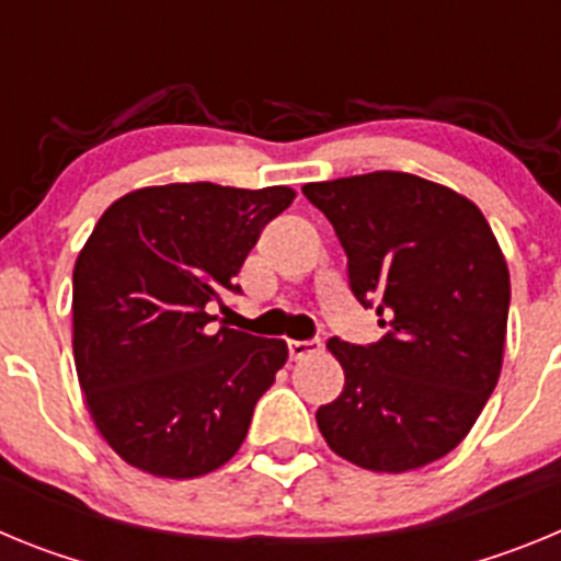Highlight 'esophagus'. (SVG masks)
<instances>
[{
  "mask_svg": "<svg viewBox=\"0 0 561 561\" xmlns=\"http://www.w3.org/2000/svg\"><path fill=\"white\" fill-rule=\"evenodd\" d=\"M320 348H323V342L320 340H289L291 359H306V356L317 354Z\"/></svg>",
  "mask_w": 561,
  "mask_h": 561,
  "instance_id": "1",
  "label": "esophagus"
}]
</instances>
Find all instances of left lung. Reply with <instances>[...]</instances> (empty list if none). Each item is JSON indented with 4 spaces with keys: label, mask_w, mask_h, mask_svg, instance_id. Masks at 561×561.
Wrapping results in <instances>:
<instances>
[{
    "label": "left lung",
    "mask_w": 561,
    "mask_h": 561,
    "mask_svg": "<svg viewBox=\"0 0 561 561\" xmlns=\"http://www.w3.org/2000/svg\"><path fill=\"white\" fill-rule=\"evenodd\" d=\"M348 255V284L388 329L374 345L331 336L345 388L317 410L340 458L410 472L453 453L500 379L512 280L472 199L413 173L304 185Z\"/></svg>",
    "instance_id": "1"
}]
</instances>
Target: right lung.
Listing matches in <instances>:
<instances>
[{
  "label": "right lung",
  "mask_w": 561,
  "mask_h": 561,
  "mask_svg": "<svg viewBox=\"0 0 561 561\" xmlns=\"http://www.w3.org/2000/svg\"><path fill=\"white\" fill-rule=\"evenodd\" d=\"M295 199L173 182L106 207L72 272V354L98 433L128 466L191 480L225 466L286 365L284 340L221 325L207 306L241 291L257 236Z\"/></svg>",
  "instance_id": "add662e5"
}]
</instances>
